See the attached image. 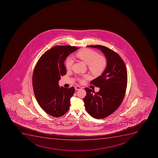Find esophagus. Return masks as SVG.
I'll return each mask as SVG.
<instances>
[{"mask_svg":"<svg viewBox=\"0 0 158 158\" xmlns=\"http://www.w3.org/2000/svg\"><path fill=\"white\" fill-rule=\"evenodd\" d=\"M75 89H76V90H79V89H82L81 86H76L75 87Z\"/></svg>","mask_w":158,"mask_h":158,"instance_id":"1","label":"esophagus"}]
</instances>
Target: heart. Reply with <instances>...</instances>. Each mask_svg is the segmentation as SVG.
Returning a JSON list of instances; mask_svg holds the SVG:
<instances>
[{"mask_svg": "<svg viewBox=\"0 0 158 158\" xmlns=\"http://www.w3.org/2000/svg\"><path fill=\"white\" fill-rule=\"evenodd\" d=\"M76 56L85 64L88 69L95 76H99L104 71L107 65V60L104 57L99 55L97 52L89 49H84L76 54ZM73 60L70 57L67 58L65 61V66L67 70L72 68ZM82 81V80H81Z\"/></svg>", "mask_w": 158, "mask_h": 158, "instance_id": "heart-1", "label": "heart"}]
</instances>
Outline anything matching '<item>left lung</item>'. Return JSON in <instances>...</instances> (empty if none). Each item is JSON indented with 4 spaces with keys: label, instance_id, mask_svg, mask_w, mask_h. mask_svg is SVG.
<instances>
[{
    "label": "left lung",
    "instance_id": "8db88e82",
    "mask_svg": "<svg viewBox=\"0 0 158 158\" xmlns=\"http://www.w3.org/2000/svg\"><path fill=\"white\" fill-rule=\"evenodd\" d=\"M88 47L100 50L107 60V66L102 74L90 82L100 90L95 93L85 88L86 95L84 99L89 114L102 119L111 115L121 105L127 84V69L122 58L112 50L101 45Z\"/></svg>",
    "mask_w": 158,
    "mask_h": 158
}]
</instances>
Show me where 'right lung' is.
I'll return each instance as SVG.
<instances>
[{
  "mask_svg": "<svg viewBox=\"0 0 158 158\" xmlns=\"http://www.w3.org/2000/svg\"><path fill=\"white\" fill-rule=\"evenodd\" d=\"M78 49L71 46H55L42 55L35 67L32 78L35 96L43 110L52 116H63L69 108L74 87H60L58 81L66 74L65 60Z\"/></svg>",
  "mask_w": 158,
  "mask_h": 158,
  "instance_id": "right-lung-1",
  "label": "right lung"
}]
</instances>
